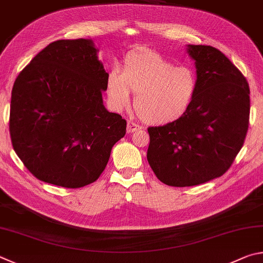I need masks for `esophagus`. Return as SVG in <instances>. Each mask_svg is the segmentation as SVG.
I'll return each instance as SVG.
<instances>
[{
    "instance_id": "obj_1",
    "label": "esophagus",
    "mask_w": 263,
    "mask_h": 263,
    "mask_svg": "<svg viewBox=\"0 0 263 263\" xmlns=\"http://www.w3.org/2000/svg\"><path fill=\"white\" fill-rule=\"evenodd\" d=\"M140 129H141V127L137 123L128 121V123H127V133H134L136 130H140Z\"/></svg>"
}]
</instances>
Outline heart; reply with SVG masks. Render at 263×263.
<instances>
[{
    "label": "heart",
    "mask_w": 263,
    "mask_h": 263,
    "mask_svg": "<svg viewBox=\"0 0 263 263\" xmlns=\"http://www.w3.org/2000/svg\"><path fill=\"white\" fill-rule=\"evenodd\" d=\"M199 87L192 67L177 66L155 50L139 48L124 59L122 70L113 69L107 77V95L117 110L130 103L140 118L151 126L180 120L191 109Z\"/></svg>",
    "instance_id": "obj_1"
}]
</instances>
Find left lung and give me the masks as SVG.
I'll return each mask as SVG.
<instances>
[{
  "label": "left lung",
  "mask_w": 263,
  "mask_h": 263,
  "mask_svg": "<svg viewBox=\"0 0 263 263\" xmlns=\"http://www.w3.org/2000/svg\"><path fill=\"white\" fill-rule=\"evenodd\" d=\"M199 87L191 109L176 122L149 127L146 158L160 181L190 187L228 171L250 124V86L241 71L213 46L188 45Z\"/></svg>",
  "instance_id": "left-lung-1"
}]
</instances>
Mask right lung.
Listing matches in <instances>:
<instances>
[{
	"mask_svg": "<svg viewBox=\"0 0 263 263\" xmlns=\"http://www.w3.org/2000/svg\"><path fill=\"white\" fill-rule=\"evenodd\" d=\"M107 77L90 39L50 43L17 76L9 130L13 150L36 179L81 188L103 173L127 127L103 105Z\"/></svg>",
	"mask_w": 263,
	"mask_h": 263,
	"instance_id": "right-lung-1",
	"label": "right lung"
}]
</instances>
